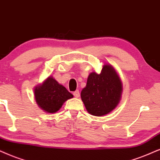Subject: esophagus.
<instances>
[{
  "label": "esophagus",
  "instance_id": "34e87169",
  "mask_svg": "<svg viewBox=\"0 0 160 160\" xmlns=\"http://www.w3.org/2000/svg\"><path fill=\"white\" fill-rule=\"evenodd\" d=\"M73 94L75 98H79V97H80V92H79L78 90H77L73 93Z\"/></svg>",
  "mask_w": 160,
  "mask_h": 160
}]
</instances>
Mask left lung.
<instances>
[{
    "label": "left lung",
    "mask_w": 160,
    "mask_h": 160,
    "mask_svg": "<svg viewBox=\"0 0 160 160\" xmlns=\"http://www.w3.org/2000/svg\"><path fill=\"white\" fill-rule=\"evenodd\" d=\"M122 93V82L114 68L105 65L100 74L88 75L86 86L82 90V100L89 114L101 117L116 108Z\"/></svg>",
    "instance_id": "obj_1"
}]
</instances>
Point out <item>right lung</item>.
Here are the masks:
<instances>
[{
  "label": "right lung",
  "mask_w": 160,
  "mask_h": 160,
  "mask_svg": "<svg viewBox=\"0 0 160 160\" xmlns=\"http://www.w3.org/2000/svg\"><path fill=\"white\" fill-rule=\"evenodd\" d=\"M35 97L38 105L43 110L48 113H55L65 101L73 98V95L53 78L49 77L41 86L36 87Z\"/></svg>",
  "instance_id": "obj_1"
}]
</instances>
